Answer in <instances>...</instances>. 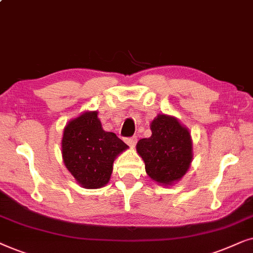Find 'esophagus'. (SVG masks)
Listing matches in <instances>:
<instances>
[{
	"mask_svg": "<svg viewBox=\"0 0 253 253\" xmlns=\"http://www.w3.org/2000/svg\"><path fill=\"white\" fill-rule=\"evenodd\" d=\"M125 142H126L127 144H128V146H129L130 148H134V147H135L136 142H137V139H136V136L126 137V139H125Z\"/></svg>",
	"mask_w": 253,
	"mask_h": 253,
	"instance_id": "obj_1",
	"label": "esophagus"
}]
</instances>
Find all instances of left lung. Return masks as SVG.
Wrapping results in <instances>:
<instances>
[{
    "instance_id": "1",
    "label": "left lung",
    "mask_w": 253,
    "mask_h": 253,
    "mask_svg": "<svg viewBox=\"0 0 253 253\" xmlns=\"http://www.w3.org/2000/svg\"><path fill=\"white\" fill-rule=\"evenodd\" d=\"M151 136L141 139L136 150L151 179L170 185L186 173L192 162V141L187 128L172 117L160 114L151 123Z\"/></svg>"
}]
</instances>
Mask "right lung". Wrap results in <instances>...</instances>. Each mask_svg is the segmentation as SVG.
<instances>
[{
	"mask_svg": "<svg viewBox=\"0 0 253 253\" xmlns=\"http://www.w3.org/2000/svg\"><path fill=\"white\" fill-rule=\"evenodd\" d=\"M127 148L116 134L102 128L96 111L69 121L63 132L65 166L79 184L86 188H99L107 184L114 158Z\"/></svg>",
	"mask_w": 253,
	"mask_h": 253,
	"instance_id": "right-lung-1",
	"label": "right lung"
}]
</instances>
